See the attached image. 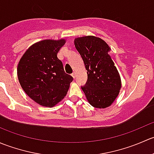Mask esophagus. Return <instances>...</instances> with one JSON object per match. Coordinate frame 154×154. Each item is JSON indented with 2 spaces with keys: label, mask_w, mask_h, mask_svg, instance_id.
Instances as JSON below:
<instances>
[{
  "label": "esophagus",
  "mask_w": 154,
  "mask_h": 154,
  "mask_svg": "<svg viewBox=\"0 0 154 154\" xmlns=\"http://www.w3.org/2000/svg\"><path fill=\"white\" fill-rule=\"evenodd\" d=\"M71 76H72V77L73 78H75L76 77V73L75 72H74V73H72V74H71Z\"/></svg>",
  "instance_id": "34e87169"
}]
</instances>
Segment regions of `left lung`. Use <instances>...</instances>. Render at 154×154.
Returning <instances> with one entry per match:
<instances>
[{"mask_svg":"<svg viewBox=\"0 0 154 154\" xmlns=\"http://www.w3.org/2000/svg\"><path fill=\"white\" fill-rule=\"evenodd\" d=\"M74 45L81 56L88 80L81 87L92 106L104 109L111 106L122 88L120 74L109 55L105 41L94 35L78 37Z\"/></svg>","mask_w":154,"mask_h":154,"instance_id":"obj_1","label":"left lung"}]
</instances>
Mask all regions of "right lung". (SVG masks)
<instances>
[{"label":"right lung","mask_w":154,"mask_h":154,"mask_svg":"<svg viewBox=\"0 0 154 154\" xmlns=\"http://www.w3.org/2000/svg\"><path fill=\"white\" fill-rule=\"evenodd\" d=\"M66 39H45L34 43L21 57L17 74L26 94L38 104L53 107L67 94L73 77L57 57Z\"/></svg>","instance_id":"1"}]
</instances>
